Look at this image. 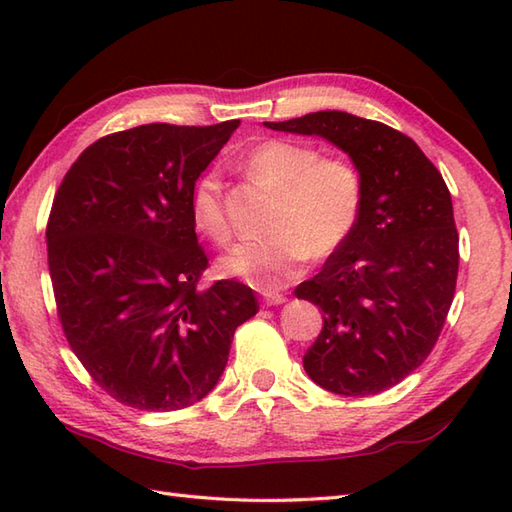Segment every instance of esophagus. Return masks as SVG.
<instances>
[{
	"mask_svg": "<svg viewBox=\"0 0 512 512\" xmlns=\"http://www.w3.org/2000/svg\"><path fill=\"white\" fill-rule=\"evenodd\" d=\"M264 301L268 306H279V303L286 301V297L281 295V292H264Z\"/></svg>",
	"mask_w": 512,
	"mask_h": 512,
	"instance_id": "esophagus-1",
	"label": "esophagus"
}]
</instances>
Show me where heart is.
I'll list each match as a JSON object with an SVG mask.
<instances>
[{
    "label": "heart",
    "instance_id": "1",
    "mask_svg": "<svg viewBox=\"0 0 512 512\" xmlns=\"http://www.w3.org/2000/svg\"><path fill=\"white\" fill-rule=\"evenodd\" d=\"M244 167L279 195L268 224L273 235L228 250L220 259L224 275L264 292L277 290L297 277L312 255H332L354 233L363 209V176L354 162L275 138L250 149ZM191 217L213 244L231 242L224 184L217 171H206L193 184Z\"/></svg>",
    "mask_w": 512,
    "mask_h": 512
}]
</instances>
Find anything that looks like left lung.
Segmentation results:
<instances>
[{"mask_svg":"<svg viewBox=\"0 0 512 512\" xmlns=\"http://www.w3.org/2000/svg\"><path fill=\"white\" fill-rule=\"evenodd\" d=\"M264 125L330 140L361 171L354 233L295 295L323 310L303 356L314 383L339 396L380 394L424 363L447 321L460 266L451 193L422 149L389 125L336 110Z\"/></svg>","mask_w":512,"mask_h":512,"instance_id":"1","label":"left lung"}]
</instances>
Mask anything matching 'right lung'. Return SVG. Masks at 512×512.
I'll use <instances>...</instances> for the list:
<instances>
[{
    "instance_id": "obj_1",
    "label": "right lung",
    "mask_w": 512,
    "mask_h": 512,
    "mask_svg": "<svg viewBox=\"0 0 512 512\" xmlns=\"http://www.w3.org/2000/svg\"><path fill=\"white\" fill-rule=\"evenodd\" d=\"M239 121L151 123L103 136L76 158L48 217V266L65 339L92 380L143 411H176L220 380L255 292L200 288L209 266L191 191Z\"/></svg>"
}]
</instances>
